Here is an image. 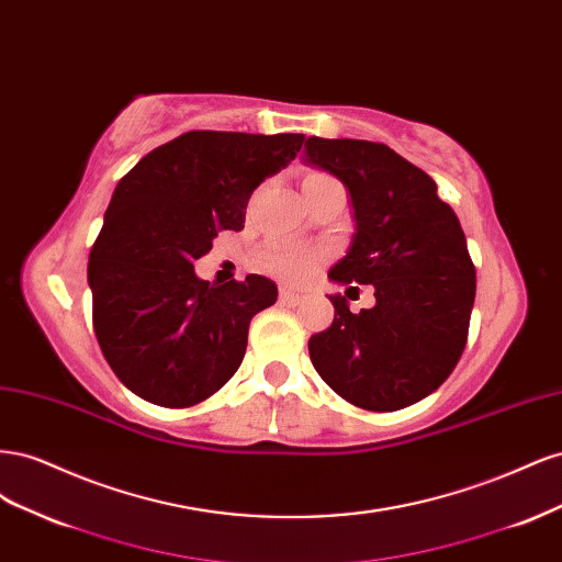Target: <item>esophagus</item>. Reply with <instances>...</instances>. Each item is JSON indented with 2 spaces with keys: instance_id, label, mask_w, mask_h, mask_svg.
Returning a JSON list of instances; mask_svg holds the SVG:
<instances>
[{
  "instance_id": "1",
  "label": "esophagus",
  "mask_w": 562,
  "mask_h": 562,
  "mask_svg": "<svg viewBox=\"0 0 562 562\" xmlns=\"http://www.w3.org/2000/svg\"><path fill=\"white\" fill-rule=\"evenodd\" d=\"M302 297L304 295L300 291H293V288H281V291H279V300L283 304H297Z\"/></svg>"
}]
</instances>
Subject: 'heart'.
<instances>
[{
  "label": "heart",
  "mask_w": 562,
  "mask_h": 562,
  "mask_svg": "<svg viewBox=\"0 0 562 562\" xmlns=\"http://www.w3.org/2000/svg\"><path fill=\"white\" fill-rule=\"evenodd\" d=\"M323 178L321 173H312L304 178L302 182H310ZM321 260V252L310 250V248H293V246H269L260 255V267L271 271V274H279L285 279H297L304 277L307 271Z\"/></svg>",
  "instance_id": "heart-1"
}]
</instances>
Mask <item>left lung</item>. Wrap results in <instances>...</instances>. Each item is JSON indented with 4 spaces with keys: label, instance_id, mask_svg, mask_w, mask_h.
<instances>
[{
    "label": "left lung",
    "instance_id": "1",
    "mask_svg": "<svg viewBox=\"0 0 562 562\" xmlns=\"http://www.w3.org/2000/svg\"><path fill=\"white\" fill-rule=\"evenodd\" d=\"M302 161L351 196V244L328 279L375 288V304L359 314L347 293L328 295L335 318L310 337L312 363L345 401L401 411L443 384L467 345L475 269L462 225L436 182L382 143L314 135Z\"/></svg>",
    "mask_w": 562,
    "mask_h": 562
}]
</instances>
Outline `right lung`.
Returning a JSON list of instances; mask_svg holds the SVG:
<instances>
[{
	"mask_svg": "<svg viewBox=\"0 0 562 562\" xmlns=\"http://www.w3.org/2000/svg\"><path fill=\"white\" fill-rule=\"evenodd\" d=\"M302 133L187 131L119 180L89 255L93 330L133 394L190 407L239 370L250 318L277 302L258 274L211 283L194 262L239 232L255 187L295 159Z\"/></svg>",
	"mask_w": 562,
	"mask_h": 562,
	"instance_id": "1",
	"label": "right lung"
}]
</instances>
